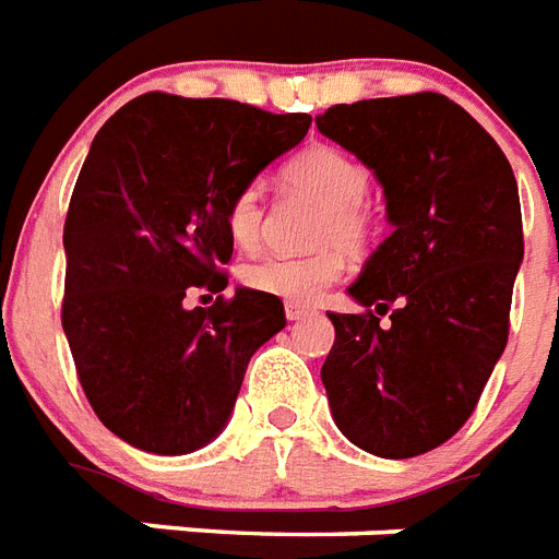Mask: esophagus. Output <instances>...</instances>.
Listing matches in <instances>:
<instances>
[{
	"instance_id": "esophagus-1",
	"label": "esophagus",
	"mask_w": 559,
	"mask_h": 559,
	"mask_svg": "<svg viewBox=\"0 0 559 559\" xmlns=\"http://www.w3.org/2000/svg\"><path fill=\"white\" fill-rule=\"evenodd\" d=\"M284 313H287L289 322H298V319L310 317V313H313V308H305V305H293V301H289L287 308H284Z\"/></svg>"
}]
</instances>
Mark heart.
I'll return each mask as SVG.
<instances>
[{
  "instance_id": "1",
  "label": "heart",
  "mask_w": 559,
  "mask_h": 559,
  "mask_svg": "<svg viewBox=\"0 0 559 559\" xmlns=\"http://www.w3.org/2000/svg\"><path fill=\"white\" fill-rule=\"evenodd\" d=\"M284 181L298 193L322 204L317 223V242H336L348 251L364 249L372 237V216L366 211L369 169L357 157L334 146H310L296 155L284 169ZM225 228L240 249H254L263 234L261 187L249 185L234 193L225 211ZM336 246L313 254H263L246 263V287L263 296L284 298L293 305L317 301L331 284L343 278L346 258Z\"/></svg>"
}]
</instances>
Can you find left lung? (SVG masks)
I'll use <instances>...</instances> for the list:
<instances>
[{
	"instance_id": "obj_1",
	"label": "left lung",
	"mask_w": 559,
	"mask_h": 559,
	"mask_svg": "<svg viewBox=\"0 0 559 559\" xmlns=\"http://www.w3.org/2000/svg\"><path fill=\"white\" fill-rule=\"evenodd\" d=\"M317 128L372 169L393 225L348 287L366 313H328V404L357 449L416 457L466 425L507 346L525 254L516 176L440 93L334 105Z\"/></svg>"
}]
</instances>
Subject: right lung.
Listing matches in <instances>:
<instances>
[{"label":"right lung","instance_id":"obj_1","mask_svg":"<svg viewBox=\"0 0 559 559\" xmlns=\"http://www.w3.org/2000/svg\"><path fill=\"white\" fill-rule=\"evenodd\" d=\"M308 114L146 93L102 126L63 223L61 322L102 425L134 449L190 454L223 431L251 355L287 325L281 298L223 293L237 190L298 146Z\"/></svg>","mask_w":559,"mask_h":559}]
</instances>
